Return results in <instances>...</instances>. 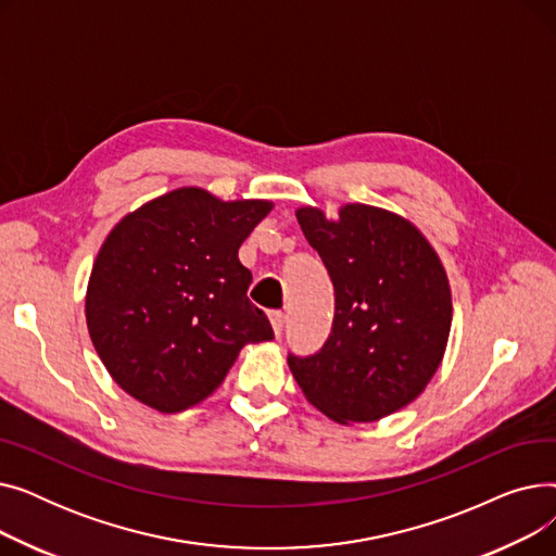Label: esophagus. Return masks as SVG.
Here are the masks:
<instances>
[{"instance_id": "34e87169", "label": "esophagus", "mask_w": 556, "mask_h": 556, "mask_svg": "<svg viewBox=\"0 0 556 556\" xmlns=\"http://www.w3.org/2000/svg\"><path fill=\"white\" fill-rule=\"evenodd\" d=\"M270 325H273V331L275 336L279 338L283 333V327H286V315L281 311H273L270 313Z\"/></svg>"}]
</instances>
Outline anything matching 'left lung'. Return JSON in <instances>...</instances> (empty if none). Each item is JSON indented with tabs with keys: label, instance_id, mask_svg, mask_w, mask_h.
Segmentation results:
<instances>
[{
	"label": "left lung",
	"instance_id": "8db88e82",
	"mask_svg": "<svg viewBox=\"0 0 556 556\" xmlns=\"http://www.w3.org/2000/svg\"><path fill=\"white\" fill-rule=\"evenodd\" d=\"M336 288V317L315 356H288L306 401L336 424L383 419L413 403L440 369L453 323L444 263L407 218L346 202L338 218L295 212Z\"/></svg>",
	"mask_w": 556,
	"mask_h": 556
}]
</instances>
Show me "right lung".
Here are the masks:
<instances>
[{
  "mask_svg": "<svg viewBox=\"0 0 556 556\" xmlns=\"http://www.w3.org/2000/svg\"><path fill=\"white\" fill-rule=\"evenodd\" d=\"M270 200L180 187L143 202L105 237L87 281L85 323L112 381L162 415L216 392L245 344L273 340L239 261Z\"/></svg>",
  "mask_w": 556,
  "mask_h": 556,
  "instance_id": "obj_1",
  "label": "right lung"
}]
</instances>
